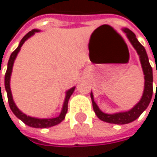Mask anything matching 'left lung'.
<instances>
[{
  "label": "left lung",
  "instance_id": "left-lung-1",
  "mask_svg": "<svg viewBox=\"0 0 157 157\" xmlns=\"http://www.w3.org/2000/svg\"><path fill=\"white\" fill-rule=\"evenodd\" d=\"M123 31L125 33L133 47L136 50L140 58L142 68H143V72L144 75V89L141 100L132 109L127 112H121V113L109 114V113H105L102 112L99 109V107L97 106V105L95 104L94 100V95L91 93L93 108L95 114L97 115V117L104 122L110 123V124H129L136 120L141 115L142 113L149 105L151 99H152V95H153V70L150 65L145 49L138 42V40L136 37V34L132 31H130L127 28H124Z\"/></svg>",
  "mask_w": 157,
  "mask_h": 157
}]
</instances>
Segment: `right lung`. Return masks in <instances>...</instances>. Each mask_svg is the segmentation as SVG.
I'll return each instance as SVG.
<instances>
[{"mask_svg": "<svg viewBox=\"0 0 157 157\" xmlns=\"http://www.w3.org/2000/svg\"><path fill=\"white\" fill-rule=\"evenodd\" d=\"M39 32V30H32L31 32H29L20 42L19 46L16 48L14 52H12L9 62H8V66H7V71L5 74V79H4V85H5V90L7 92V96H8V102H9V105L10 108L13 111V113L16 115V117H18L20 120H21L25 124L31 126V127H34V128H46V127H51L53 125H56L58 124H60L64 118H65V114L67 113L68 110V101L71 97V95L73 94L75 87H73L71 89H69L66 92V96H65V100L63 105V109L60 113L59 116L55 117V118H44V119H40V118H35V117H31L26 115L25 113H23L22 112H21L18 109V107L16 106V105L13 102V95H12V92H11V87H10V80H11V75H12V71H13V63L15 60L16 56L18 54V52H20L21 47L22 46V44H24V42L30 38L31 36H33L35 33ZM0 91H1V83H0Z\"/></svg>", "mask_w": 157, "mask_h": 157, "instance_id": "add662e5", "label": "right lung"}]
</instances>
